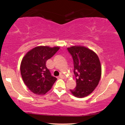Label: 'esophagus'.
<instances>
[{"label":"esophagus","instance_id":"esophagus-1","mask_svg":"<svg viewBox=\"0 0 125 125\" xmlns=\"http://www.w3.org/2000/svg\"><path fill=\"white\" fill-rule=\"evenodd\" d=\"M59 77L60 78H61V79H64V78H65L64 76L63 75V74H61V75H60Z\"/></svg>","mask_w":125,"mask_h":125}]
</instances>
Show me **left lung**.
Returning a JSON list of instances; mask_svg holds the SVG:
<instances>
[{
	"instance_id": "1",
	"label": "left lung",
	"mask_w": 125,
	"mask_h": 125,
	"mask_svg": "<svg viewBox=\"0 0 125 125\" xmlns=\"http://www.w3.org/2000/svg\"><path fill=\"white\" fill-rule=\"evenodd\" d=\"M67 51L72 56L76 81V86L70 90L77 97L87 96L96 87L100 79L99 59L94 52L83 46H72Z\"/></svg>"
}]
</instances>
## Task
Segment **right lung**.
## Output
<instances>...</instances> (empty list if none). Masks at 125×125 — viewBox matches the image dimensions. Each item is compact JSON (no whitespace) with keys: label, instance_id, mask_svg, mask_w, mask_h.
<instances>
[{"label":"right lung","instance_id":"obj_1","mask_svg":"<svg viewBox=\"0 0 125 125\" xmlns=\"http://www.w3.org/2000/svg\"><path fill=\"white\" fill-rule=\"evenodd\" d=\"M59 49V47L38 46L28 52L23 58L21 73L29 89L36 94H44L52 87L57 79L47 68L46 61Z\"/></svg>","mask_w":125,"mask_h":125}]
</instances>
